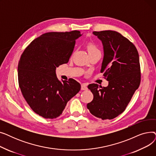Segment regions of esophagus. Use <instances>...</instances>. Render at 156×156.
<instances>
[{"label":"esophagus","mask_w":156,"mask_h":156,"mask_svg":"<svg viewBox=\"0 0 156 156\" xmlns=\"http://www.w3.org/2000/svg\"><path fill=\"white\" fill-rule=\"evenodd\" d=\"M87 85L86 83H83L81 84V89L82 90H87Z\"/></svg>","instance_id":"esophagus-1"}]
</instances>
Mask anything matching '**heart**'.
Instances as JSON below:
<instances>
[{
  "label": "heart",
  "instance_id": "b5f03b06",
  "mask_svg": "<svg viewBox=\"0 0 156 156\" xmlns=\"http://www.w3.org/2000/svg\"><path fill=\"white\" fill-rule=\"evenodd\" d=\"M87 48H88V52H92V51H99V49H98V48L94 44H90V45H88V47H87Z\"/></svg>",
  "mask_w": 156,
  "mask_h": 156
}]
</instances>
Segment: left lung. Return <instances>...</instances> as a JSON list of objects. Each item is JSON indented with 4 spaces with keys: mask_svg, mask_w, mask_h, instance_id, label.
<instances>
[{
    "mask_svg": "<svg viewBox=\"0 0 156 156\" xmlns=\"http://www.w3.org/2000/svg\"><path fill=\"white\" fill-rule=\"evenodd\" d=\"M102 41L104 58L101 72L108 86H88L94 95L87 108L95 117L112 119L123 112L140 83V66L136 48L119 33L105 30L94 31Z\"/></svg>",
    "mask_w": 156,
    "mask_h": 156,
    "instance_id": "left-lung-1",
    "label": "left lung"
}]
</instances>
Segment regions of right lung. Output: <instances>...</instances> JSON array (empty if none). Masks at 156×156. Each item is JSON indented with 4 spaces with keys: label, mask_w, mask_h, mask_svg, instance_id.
Masks as SVG:
<instances>
[{
    "label": "right lung",
    "mask_w": 156,
    "mask_h": 156,
    "mask_svg": "<svg viewBox=\"0 0 156 156\" xmlns=\"http://www.w3.org/2000/svg\"><path fill=\"white\" fill-rule=\"evenodd\" d=\"M80 31L48 32L33 40L18 63V82L31 109L46 119L59 116L67 102L81 88L72 78L59 81L55 69L68 63Z\"/></svg>",
    "instance_id": "obj_1"
}]
</instances>
